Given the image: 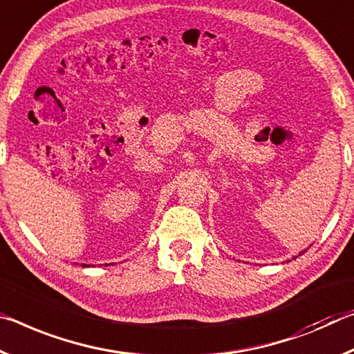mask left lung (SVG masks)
I'll list each match as a JSON object with an SVG mask.
<instances>
[{
	"mask_svg": "<svg viewBox=\"0 0 354 354\" xmlns=\"http://www.w3.org/2000/svg\"><path fill=\"white\" fill-rule=\"evenodd\" d=\"M303 254H304V251H301V252H299V256H303ZM293 259H297V257H293Z\"/></svg>",
	"mask_w": 354,
	"mask_h": 354,
	"instance_id": "8db88e82",
	"label": "left lung"
}]
</instances>
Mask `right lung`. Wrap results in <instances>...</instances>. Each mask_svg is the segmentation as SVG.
Returning a JSON list of instances; mask_svg holds the SVG:
<instances>
[{"mask_svg":"<svg viewBox=\"0 0 354 354\" xmlns=\"http://www.w3.org/2000/svg\"><path fill=\"white\" fill-rule=\"evenodd\" d=\"M83 266H86V265H83Z\"/></svg>","mask_w":354,"mask_h":354,"instance_id":"add662e5","label":"right lung"}]
</instances>
